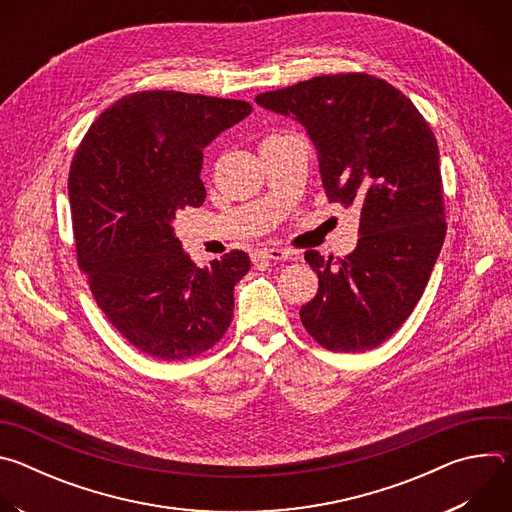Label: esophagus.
Returning a JSON list of instances; mask_svg holds the SVG:
<instances>
[{
  "mask_svg": "<svg viewBox=\"0 0 512 512\" xmlns=\"http://www.w3.org/2000/svg\"><path fill=\"white\" fill-rule=\"evenodd\" d=\"M259 257H265L271 261H285V259H291V253L283 247H263L259 249Z\"/></svg>",
  "mask_w": 512,
  "mask_h": 512,
  "instance_id": "obj_1",
  "label": "esophagus"
}]
</instances>
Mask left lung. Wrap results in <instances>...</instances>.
I'll use <instances>...</instances> for the list:
<instances>
[{
  "label": "left lung",
  "mask_w": 512,
  "mask_h": 512,
  "mask_svg": "<svg viewBox=\"0 0 512 512\" xmlns=\"http://www.w3.org/2000/svg\"><path fill=\"white\" fill-rule=\"evenodd\" d=\"M261 107L306 125L326 196L360 210L356 249L326 261L306 251L318 291L302 306L308 334L332 352L389 340L423 296L446 239L435 135L399 89L367 72L314 77L261 93Z\"/></svg>",
  "instance_id": "1"
}]
</instances>
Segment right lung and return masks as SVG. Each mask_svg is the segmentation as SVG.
<instances>
[{"label": "right lung", "mask_w": 512, "mask_h": 512, "mask_svg": "<svg viewBox=\"0 0 512 512\" xmlns=\"http://www.w3.org/2000/svg\"><path fill=\"white\" fill-rule=\"evenodd\" d=\"M251 111L237 99L131 93L95 119L72 158L79 267L115 330L152 358H194L231 326L233 289L251 269L249 255L233 249L200 269L172 223L206 198L204 145Z\"/></svg>", "instance_id": "add662e5"}]
</instances>
